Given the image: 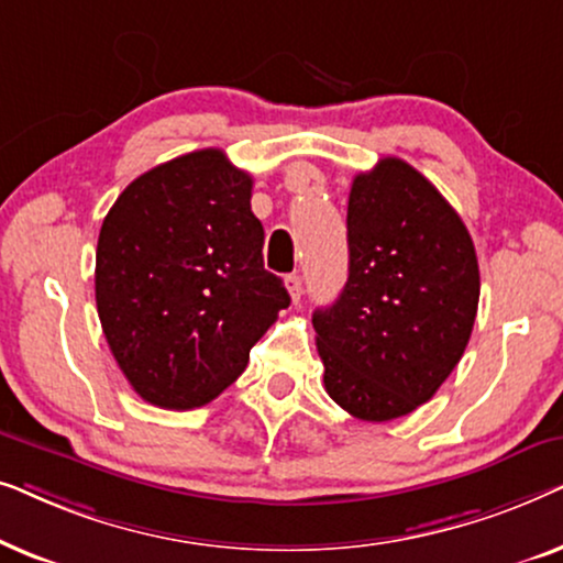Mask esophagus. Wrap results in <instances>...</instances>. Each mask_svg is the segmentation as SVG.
Instances as JSON below:
<instances>
[{"mask_svg":"<svg viewBox=\"0 0 563 563\" xmlns=\"http://www.w3.org/2000/svg\"><path fill=\"white\" fill-rule=\"evenodd\" d=\"M284 287H287L291 302H299V299H302V276L297 272L284 276Z\"/></svg>","mask_w":563,"mask_h":563,"instance_id":"esophagus-1","label":"esophagus"}]
</instances>
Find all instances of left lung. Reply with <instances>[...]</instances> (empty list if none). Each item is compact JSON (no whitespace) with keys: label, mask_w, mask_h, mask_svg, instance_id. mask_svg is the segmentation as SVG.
<instances>
[{"label":"left lung","mask_w":563,"mask_h":563,"mask_svg":"<svg viewBox=\"0 0 563 563\" xmlns=\"http://www.w3.org/2000/svg\"><path fill=\"white\" fill-rule=\"evenodd\" d=\"M479 305L472 235L402 158L353 179L349 282L312 314L325 389L366 422L418 410L464 356Z\"/></svg>","instance_id":"1"}]
</instances>
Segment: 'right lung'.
I'll list each match as a JSON object with an SVG mask.
<instances>
[{
    "instance_id": "add662e5",
    "label": "right lung",
    "mask_w": 563,
    "mask_h": 563,
    "mask_svg": "<svg viewBox=\"0 0 563 563\" xmlns=\"http://www.w3.org/2000/svg\"><path fill=\"white\" fill-rule=\"evenodd\" d=\"M251 174L220 148L166 161L133 184L99 230L95 291L104 338L145 402H212L289 307L264 268Z\"/></svg>"
}]
</instances>
